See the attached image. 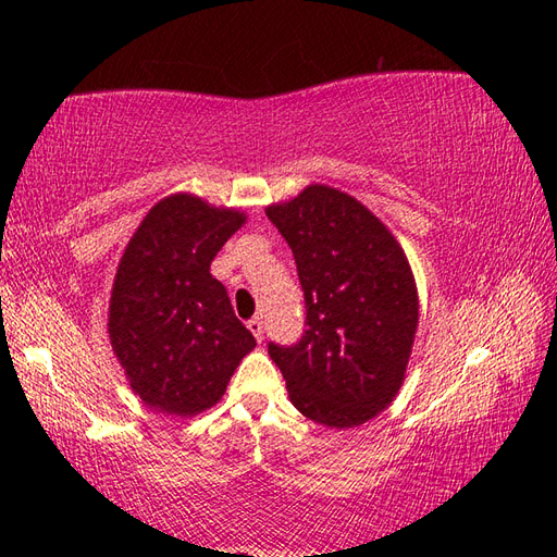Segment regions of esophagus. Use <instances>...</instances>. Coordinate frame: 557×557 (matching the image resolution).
I'll use <instances>...</instances> for the list:
<instances>
[{
    "instance_id": "obj_1",
    "label": "esophagus",
    "mask_w": 557,
    "mask_h": 557,
    "mask_svg": "<svg viewBox=\"0 0 557 557\" xmlns=\"http://www.w3.org/2000/svg\"><path fill=\"white\" fill-rule=\"evenodd\" d=\"M248 325V330H251V333H253V337L260 342V339H263V321H260V318L256 315V318H251V321H248L246 323Z\"/></svg>"
}]
</instances>
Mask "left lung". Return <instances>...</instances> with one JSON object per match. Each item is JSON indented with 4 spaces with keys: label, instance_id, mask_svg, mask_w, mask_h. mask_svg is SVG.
<instances>
[{
    "label": "left lung",
    "instance_id": "left-lung-1",
    "mask_svg": "<svg viewBox=\"0 0 557 557\" xmlns=\"http://www.w3.org/2000/svg\"><path fill=\"white\" fill-rule=\"evenodd\" d=\"M265 215L285 236L306 301V330L268 354L304 417L354 429L399 393L419 323L409 260L357 198L311 184Z\"/></svg>",
    "mask_w": 557,
    "mask_h": 557
}]
</instances>
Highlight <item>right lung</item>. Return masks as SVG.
<instances>
[{
	"mask_svg": "<svg viewBox=\"0 0 557 557\" xmlns=\"http://www.w3.org/2000/svg\"><path fill=\"white\" fill-rule=\"evenodd\" d=\"M246 215L174 194L150 208L114 275L110 342L144 405L194 417L218 405L253 335L210 263Z\"/></svg>",
	"mask_w": 557,
	"mask_h": 557,
	"instance_id": "obj_1",
	"label": "right lung"
}]
</instances>
